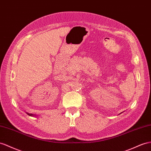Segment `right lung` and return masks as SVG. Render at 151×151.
<instances>
[{"label":"right lung","instance_id":"obj_1","mask_svg":"<svg viewBox=\"0 0 151 151\" xmlns=\"http://www.w3.org/2000/svg\"><path fill=\"white\" fill-rule=\"evenodd\" d=\"M28 115H30V116H32V115H34L33 114H27Z\"/></svg>","mask_w":151,"mask_h":151}]
</instances>
